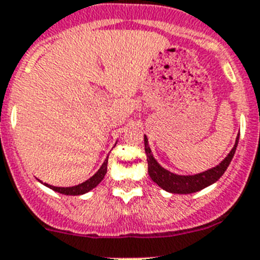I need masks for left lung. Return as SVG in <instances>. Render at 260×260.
<instances>
[{
  "label": "left lung",
  "instance_id": "8db88e82",
  "mask_svg": "<svg viewBox=\"0 0 260 260\" xmlns=\"http://www.w3.org/2000/svg\"><path fill=\"white\" fill-rule=\"evenodd\" d=\"M238 138L236 139V144L229 152V155L212 169L203 172V173L194 174V176H178L172 172L167 171L161 165L158 164L155 160V157L151 153V148L148 146V139L144 135V150L147 155V162H148V174H150L151 180L155 183H157L161 189H164L168 192H173V194H191V192L199 191V190L212 185L216 181L219 180L220 177L224 174V172L228 169L231 164L232 158H233L236 148L238 144Z\"/></svg>",
  "mask_w": 260,
  "mask_h": 260
}]
</instances>
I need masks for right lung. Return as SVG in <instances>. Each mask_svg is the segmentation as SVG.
<instances>
[{
    "mask_svg": "<svg viewBox=\"0 0 260 260\" xmlns=\"http://www.w3.org/2000/svg\"><path fill=\"white\" fill-rule=\"evenodd\" d=\"M107 165H108V158L104 161V164L100 167L98 172L93 174L89 180L84 181L83 183H79L77 186H73V187H56V186H52V185H48L45 183V186H48L49 189L54 190V191L59 192V194H63V195H82V194H86L88 192L89 190H92L93 187L99 185V183L102 182L104 176L107 174Z\"/></svg>",
    "mask_w": 260,
    "mask_h": 260,
    "instance_id": "1",
    "label": "right lung"
}]
</instances>
